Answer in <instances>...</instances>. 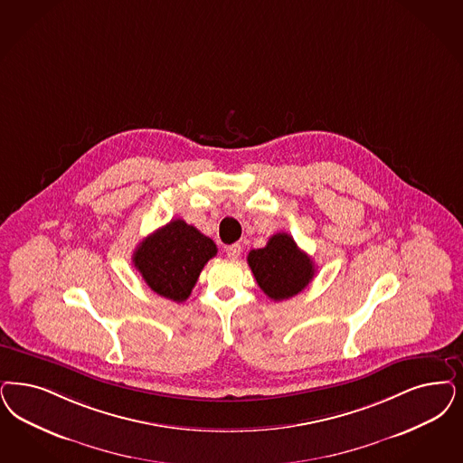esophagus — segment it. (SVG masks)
Wrapping results in <instances>:
<instances>
[{
	"label": "esophagus",
	"mask_w": 463,
	"mask_h": 463,
	"mask_svg": "<svg viewBox=\"0 0 463 463\" xmlns=\"http://www.w3.org/2000/svg\"><path fill=\"white\" fill-rule=\"evenodd\" d=\"M241 251H242V248H241V244H238V242L225 248V255L229 256L231 260H238L241 256Z\"/></svg>",
	"instance_id": "esophagus-1"
}]
</instances>
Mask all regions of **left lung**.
Wrapping results in <instances>:
<instances>
[{
    "mask_svg": "<svg viewBox=\"0 0 463 463\" xmlns=\"http://www.w3.org/2000/svg\"><path fill=\"white\" fill-rule=\"evenodd\" d=\"M248 265L260 288L284 301L299 294L315 277V263L286 232L273 234L265 248L251 250Z\"/></svg>",
    "mask_w": 463,
    "mask_h": 463,
    "instance_id": "left-lung-1",
    "label": "left lung"
}]
</instances>
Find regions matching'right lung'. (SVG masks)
<instances>
[{
  "label": "right lung",
  "mask_w": 463,
  "mask_h": 463,
  "mask_svg": "<svg viewBox=\"0 0 463 463\" xmlns=\"http://www.w3.org/2000/svg\"><path fill=\"white\" fill-rule=\"evenodd\" d=\"M215 255L213 241L190 223L175 219L137 246L133 263L154 292L183 303L190 298L200 271Z\"/></svg>",
  "instance_id": "1"
}]
</instances>
